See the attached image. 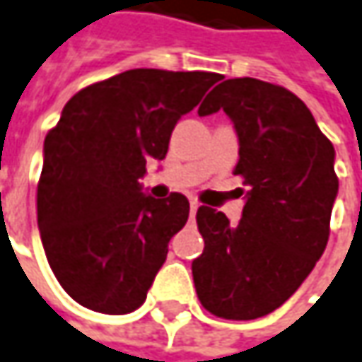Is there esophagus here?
<instances>
[{
  "instance_id": "obj_1",
  "label": "esophagus",
  "mask_w": 362,
  "mask_h": 362,
  "mask_svg": "<svg viewBox=\"0 0 362 362\" xmlns=\"http://www.w3.org/2000/svg\"><path fill=\"white\" fill-rule=\"evenodd\" d=\"M197 209H199V201H190V219H194V215H197Z\"/></svg>"
}]
</instances>
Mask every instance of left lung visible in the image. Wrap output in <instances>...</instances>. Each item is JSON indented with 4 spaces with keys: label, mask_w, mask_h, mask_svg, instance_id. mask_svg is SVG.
<instances>
[{
    "label": "left lung",
    "mask_w": 362,
    "mask_h": 362,
    "mask_svg": "<svg viewBox=\"0 0 362 362\" xmlns=\"http://www.w3.org/2000/svg\"><path fill=\"white\" fill-rule=\"evenodd\" d=\"M223 110L238 134V163L247 190L243 219L201 205L205 240L192 261L197 296L207 311L248 321L281 307L307 279L329 238L338 194L336 151L309 107L288 88L257 78L215 86L199 114Z\"/></svg>",
    "instance_id": "8db88e82"
}]
</instances>
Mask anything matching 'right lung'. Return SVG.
<instances>
[{
	"instance_id": "1",
	"label": "right lung",
	"mask_w": 362,
	"mask_h": 362,
	"mask_svg": "<svg viewBox=\"0 0 362 362\" xmlns=\"http://www.w3.org/2000/svg\"><path fill=\"white\" fill-rule=\"evenodd\" d=\"M217 81L215 72L126 70L78 90L47 132L37 221L51 272L78 305L124 315L145 303L190 205L180 192L153 199L139 180Z\"/></svg>"
}]
</instances>
